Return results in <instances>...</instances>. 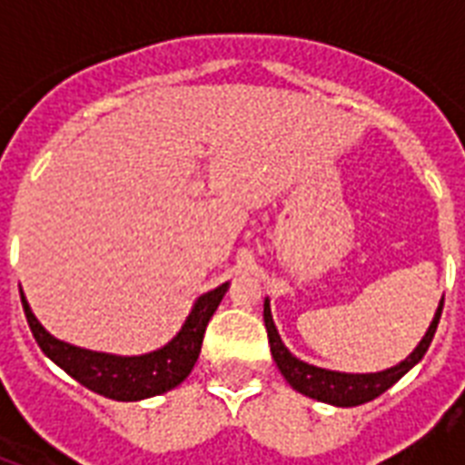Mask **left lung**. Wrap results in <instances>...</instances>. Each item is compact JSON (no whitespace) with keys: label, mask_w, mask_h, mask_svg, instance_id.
Returning a JSON list of instances; mask_svg holds the SVG:
<instances>
[{"label":"left lung","mask_w":465,"mask_h":465,"mask_svg":"<svg viewBox=\"0 0 465 465\" xmlns=\"http://www.w3.org/2000/svg\"><path fill=\"white\" fill-rule=\"evenodd\" d=\"M441 306H444V299H441L437 311H434L432 323H430L427 332L418 342V347H415L403 361H398L396 367L383 369V371H374V374L331 371V369L313 367L309 361L299 360V357H294V354L284 347L282 338H280V332H277L272 313H270V299H265V304H262V318H265V328H268L272 360H275L277 369L282 371V376L287 379V383H290L292 389L299 391V393H304V396L313 398V401L335 405V408H354V405L369 403V401H374V398L381 396L383 391H389L401 376L408 374V371L425 357L427 347H430L434 332H437Z\"/></svg>","instance_id":"obj_1"}]
</instances>
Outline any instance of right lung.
<instances>
[{
    "mask_svg": "<svg viewBox=\"0 0 465 465\" xmlns=\"http://www.w3.org/2000/svg\"><path fill=\"white\" fill-rule=\"evenodd\" d=\"M226 290H229V282L219 284L217 290L204 292L203 297H197L181 331L175 332L166 345L154 352L130 354V357L96 352V350H86V347L69 345L64 340H57L40 325L25 302L24 292H21V304H24L25 321L31 325L33 338L57 367L64 369L72 379H76L98 396L130 403V401L161 396L188 379L197 357H200L204 328L214 316L219 302L224 299Z\"/></svg>",
    "mask_w": 465,
    "mask_h": 465,
    "instance_id": "obj_1",
    "label": "right lung"
}]
</instances>
